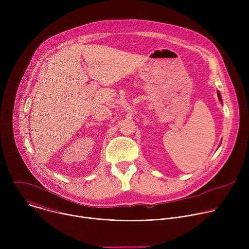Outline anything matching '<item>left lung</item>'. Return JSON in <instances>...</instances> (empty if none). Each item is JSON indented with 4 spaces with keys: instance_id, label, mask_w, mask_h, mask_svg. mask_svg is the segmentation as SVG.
<instances>
[{
    "instance_id": "8db88e82",
    "label": "left lung",
    "mask_w": 249,
    "mask_h": 249,
    "mask_svg": "<svg viewBox=\"0 0 249 249\" xmlns=\"http://www.w3.org/2000/svg\"><path fill=\"white\" fill-rule=\"evenodd\" d=\"M218 97H219V99L222 101V98H221V94H220V92L218 91Z\"/></svg>"
}]
</instances>
